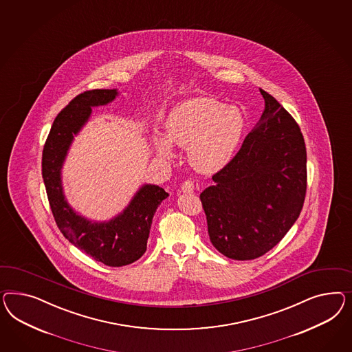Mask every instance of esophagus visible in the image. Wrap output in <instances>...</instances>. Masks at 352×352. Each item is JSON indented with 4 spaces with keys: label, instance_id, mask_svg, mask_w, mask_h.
<instances>
[{
    "label": "esophagus",
    "instance_id": "esophagus-1",
    "mask_svg": "<svg viewBox=\"0 0 352 352\" xmlns=\"http://www.w3.org/2000/svg\"><path fill=\"white\" fill-rule=\"evenodd\" d=\"M181 191L182 192H192L194 191V182L190 180L184 181L181 185Z\"/></svg>",
    "mask_w": 352,
    "mask_h": 352
}]
</instances>
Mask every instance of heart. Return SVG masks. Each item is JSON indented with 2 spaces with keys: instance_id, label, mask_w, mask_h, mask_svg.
Returning a JSON list of instances; mask_svg holds the SVG:
<instances>
[{
  "instance_id": "heart-1",
  "label": "heart",
  "mask_w": 352,
  "mask_h": 352,
  "mask_svg": "<svg viewBox=\"0 0 352 352\" xmlns=\"http://www.w3.org/2000/svg\"><path fill=\"white\" fill-rule=\"evenodd\" d=\"M168 140L189 151L191 164L204 173L219 171L230 162L241 144L245 121L241 111L211 98H194L175 107L166 123ZM158 151L171 157L167 140Z\"/></svg>"
}]
</instances>
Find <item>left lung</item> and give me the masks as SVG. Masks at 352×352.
I'll list each match as a JSON object with an SVG mask.
<instances>
[{
  "instance_id": "1",
  "label": "left lung",
  "mask_w": 352,
  "mask_h": 352,
  "mask_svg": "<svg viewBox=\"0 0 352 352\" xmlns=\"http://www.w3.org/2000/svg\"><path fill=\"white\" fill-rule=\"evenodd\" d=\"M260 92V121L201 194L213 247L239 261L261 257L284 238L301 213L307 188L300 126L270 94Z\"/></svg>"
}]
</instances>
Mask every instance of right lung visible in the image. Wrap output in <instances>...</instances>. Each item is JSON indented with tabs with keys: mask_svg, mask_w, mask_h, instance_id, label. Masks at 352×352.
<instances>
[{
	"mask_svg": "<svg viewBox=\"0 0 352 352\" xmlns=\"http://www.w3.org/2000/svg\"><path fill=\"white\" fill-rule=\"evenodd\" d=\"M117 95V90H89L77 95L56 116L42 151V177L59 230L78 250L111 267L138 261L145 253L154 213L168 197L157 185H144L126 210L107 222L82 217L65 199L61 167L73 138L89 121L91 107L105 105Z\"/></svg>",
	"mask_w": 352,
	"mask_h": 352,
	"instance_id": "1",
	"label": "right lung"
}]
</instances>
